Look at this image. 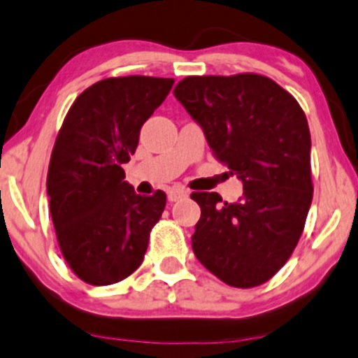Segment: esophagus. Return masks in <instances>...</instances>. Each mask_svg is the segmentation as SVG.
I'll use <instances>...</instances> for the list:
<instances>
[{"label": "esophagus", "mask_w": 358, "mask_h": 358, "mask_svg": "<svg viewBox=\"0 0 358 358\" xmlns=\"http://www.w3.org/2000/svg\"><path fill=\"white\" fill-rule=\"evenodd\" d=\"M187 193L184 189H180V187H171V189L167 191V198L169 201H179V199L186 198Z\"/></svg>", "instance_id": "esophagus-1"}]
</instances>
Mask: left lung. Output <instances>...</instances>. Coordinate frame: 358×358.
I'll return each mask as SVG.
<instances>
[{
    "label": "left lung",
    "instance_id": "8db88e82",
    "mask_svg": "<svg viewBox=\"0 0 358 358\" xmlns=\"http://www.w3.org/2000/svg\"><path fill=\"white\" fill-rule=\"evenodd\" d=\"M174 95L244 187L234 203L191 194L201 208L194 256L227 285H261L294 252L313 201L306 114L278 83L252 73L187 76Z\"/></svg>",
    "mask_w": 358,
    "mask_h": 358
}]
</instances>
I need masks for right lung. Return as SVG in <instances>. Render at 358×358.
I'll return each instance as SVG.
<instances>
[{"mask_svg":"<svg viewBox=\"0 0 358 358\" xmlns=\"http://www.w3.org/2000/svg\"><path fill=\"white\" fill-rule=\"evenodd\" d=\"M172 85V78L153 76L102 80L76 97L57 133L49 210L64 259L90 285L121 282L143 263L167 198L164 191L134 193L121 165Z\"/></svg>","mask_w":358,"mask_h":358,"instance_id":"right-lung-1","label":"right lung"}]
</instances>
